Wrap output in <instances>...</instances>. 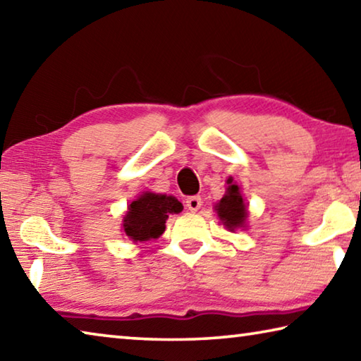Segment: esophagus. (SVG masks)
Instances as JSON below:
<instances>
[{"label": "esophagus", "mask_w": 361, "mask_h": 361, "mask_svg": "<svg viewBox=\"0 0 361 361\" xmlns=\"http://www.w3.org/2000/svg\"><path fill=\"white\" fill-rule=\"evenodd\" d=\"M186 207L191 212H197L200 207H202V199H200V195H191V197H188Z\"/></svg>", "instance_id": "34e87169"}]
</instances>
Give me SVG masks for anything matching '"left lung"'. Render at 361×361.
Returning <instances> with one entry per match:
<instances>
[{
	"mask_svg": "<svg viewBox=\"0 0 361 361\" xmlns=\"http://www.w3.org/2000/svg\"><path fill=\"white\" fill-rule=\"evenodd\" d=\"M216 215L221 219V223L228 228L231 232H234L239 228H245L247 221V205L243 202V197L240 194V188L235 185L232 178H228V188H226V194L223 199L215 205Z\"/></svg>",
	"mask_w": 361,
	"mask_h": 361,
	"instance_id": "1",
	"label": "left lung"
}]
</instances>
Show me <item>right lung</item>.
<instances>
[{
  "mask_svg": "<svg viewBox=\"0 0 361 361\" xmlns=\"http://www.w3.org/2000/svg\"><path fill=\"white\" fill-rule=\"evenodd\" d=\"M183 204L173 195L146 191L129 205L122 228L133 242L157 239L166 231V221L170 213H180Z\"/></svg>",
  "mask_w": 361,
  "mask_h": 361,
  "instance_id": "obj_1",
  "label": "right lung"
}]
</instances>
